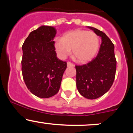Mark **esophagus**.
<instances>
[{"mask_svg": "<svg viewBox=\"0 0 133 133\" xmlns=\"http://www.w3.org/2000/svg\"><path fill=\"white\" fill-rule=\"evenodd\" d=\"M67 65H68V67H74L75 66V65H74V64L71 63V62H67Z\"/></svg>", "mask_w": 133, "mask_h": 133, "instance_id": "obj_1", "label": "esophagus"}]
</instances>
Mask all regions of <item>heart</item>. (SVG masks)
<instances>
[{
  "mask_svg": "<svg viewBox=\"0 0 133 133\" xmlns=\"http://www.w3.org/2000/svg\"><path fill=\"white\" fill-rule=\"evenodd\" d=\"M99 47V39L95 33L81 29L65 34L62 39H57L55 42V49L59 57L64 59L72 49L76 60L82 63L91 60Z\"/></svg>",
  "mask_w": 133,
  "mask_h": 133,
  "instance_id": "heart-1",
  "label": "heart"
}]
</instances>
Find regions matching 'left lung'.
I'll return each mask as SVG.
<instances>
[{
    "label": "left lung",
    "instance_id": "obj_1",
    "mask_svg": "<svg viewBox=\"0 0 133 133\" xmlns=\"http://www.w3.org/2000/svg\"><path fill=\"white\" fill-rule=\"evenodd\" d=\"M101 39L99 51L91 62L76 65V86L83 97L94 99L106 93L115 78L116 60L114 45L105 33L92 27H88Z\"/></svg>",
    "mask_w": 133,
    "mask_h": 133
}]
</instances>
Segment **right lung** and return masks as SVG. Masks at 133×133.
Here are the masks:
<instances>
[{
    "mask_svg": "<svg viewBox=\"0 0 133 133\" xmlns=\"http://www.w3.org/2000/svg\"><path fill=\"white\" fill-rule=\"evenodd\" d=\"M56 32L54 27L42 25L29 34L22 47L23 79L30 92L41 98L57 94L67 68L66 62L56 56Z\"/></svg>",
    "mask_w": 133,
    "mask_h": 133,
    "instance_id": "obj_1",
    "label": "right lung"
}]
</instances>
